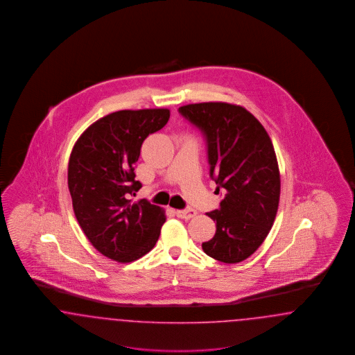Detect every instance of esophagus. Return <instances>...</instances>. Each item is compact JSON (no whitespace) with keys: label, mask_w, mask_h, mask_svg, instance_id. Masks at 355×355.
I'll return each mask as SVG.
<instances>
[{"label":"esophagus","mask_w":355,"mask_h":355,"mask_svg":"<svg viewBox=\"0 0 355 355\" xmlns=\"http://www.w3.org/2000/svg\"><path fill=\"white\" fill-rule=\"evenodd\" d=\"M178 218H182V219H190L193 216H196L197 211L193 210V209H184V210H177L175 211Z\"/></svg>","instance_id":"1"}]
</instances>
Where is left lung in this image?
Listing matches in <instances>:
<instances>
[{
	"label": "left lung",
	"mask_w": 355,
	"mask_h": 355,
	"mask_svg": "<svg viewBox=\"0 0 355 355\" xmlns=\"http://www.w3.org/2000/svg\"><path fill=\"white\" fill-rule=\"evenodd\" d=\"M200 130L210 177L226 191L207 215L216 222L206 255L235 264L252 255L267 238L280 199V173L270 136L255 116L227 103H199L178 108Z\"/></svg>",
	"instance_id": "8db88e82"
}]
</instances>
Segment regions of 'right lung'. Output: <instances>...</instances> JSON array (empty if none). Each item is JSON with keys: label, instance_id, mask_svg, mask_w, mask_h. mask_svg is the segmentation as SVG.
<instances>
[{"label": "right lung", "instance_id": "1", "mask_svg": "<svg viewBox=\"0 0 355 355\" xmlns=\"http://www.w3.org/2000/svg\"><path fill=\"white\" fill-rule=\"evenodd\" d=\"M169 117L164 108L114 112L87 128L73 145L69 161L73 213L91 244L116 261L148 254L165 223L161 207L129 198L142 186L135 178L142 142Z\"/></svg>", "mask_w": 355, "mask_h": 355}]
</instances>
